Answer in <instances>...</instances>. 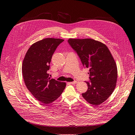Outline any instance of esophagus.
Masks as SVG:
<instances>
[{
    "instance_id": "34e87169",
    "label": "esophagus",
    "mask_w": 135,
    "mask_h": 135,
    "mask_svg": "<svg viewBox=\"0 0 135 135\" xmlns=\"http://www.w3.org/2000/svg\"><path fill=\"white\" fill-rule=\"evenodd\" d=\"M77 83V81H72V82H70V83H69V84H76Z\"/></svg>"
}]
</instances>
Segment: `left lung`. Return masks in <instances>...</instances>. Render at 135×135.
I'll return each instance as SVG.
<instances>
[{
  "label": "left lung",
  "instance_id": "obj_1",
  "mask_svg": "<svg viewBox=\"0 0 135 135\" xmlns=\"http://www.w3.org/2000/svg\"><path fill=\"white\" fill-rule=\"evenodd\" d=\"M70 46L76 52L83 66L89 68L88 90L83 98L98 105L107 100L114 91L117 80V67L108 48L92 39H69Z\"/></svg>",
  "mask_w": 135,
  "mask_h": 135
}]
</instances>
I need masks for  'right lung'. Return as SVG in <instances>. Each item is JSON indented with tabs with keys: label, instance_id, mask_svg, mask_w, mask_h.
<instances>
[{
	"label": "right lung",
	"instance_id": "1",
	"mask_svg": "<svg viewBox=\"0 0 135 135\" xmlns=\"http://www.w3.org/2000/svg\"><path fill=\"white\" fill-rule=\"evenodd\" d=\"M63 41L45 38L35 42L28 50L23 61L22 71L26 86L42 104L55 101L66 88V83L50 79L47 73L54 52Z\"/></svg>",
	"mask_w": 135,
	"mask_h": 135
}]
</instances>
